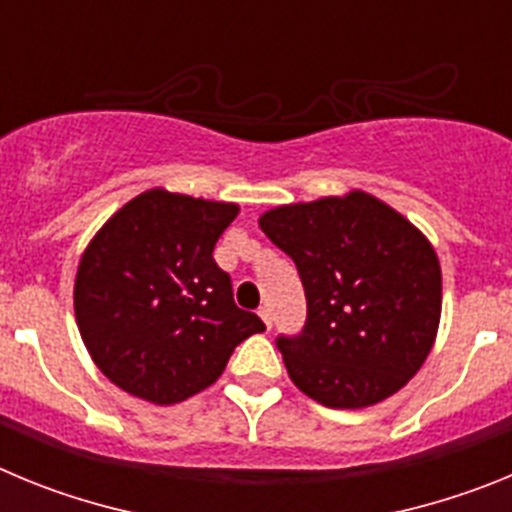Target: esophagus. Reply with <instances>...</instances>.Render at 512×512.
Listing matches in <instances>:
<instances>
[{"label":"esophagus","instance_id":"1","mask_svg":"<svg viewBox=\"0 0 512 512\" xmlns=\"http://www.w3.org/2000/svg\"><path fill=\"white\" fill-rule=\"evenodd\" d=\"M259 315H261V320L266 323V328H271V310H269V307H259Z\"/></svg>","mask_w":512,"mask_h":512}]
</instances>
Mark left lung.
<instances>
[{
	"mask_svg": "<svg viewBox=\"0 0 512 512\" xmlns=\"http://www.w3.org/2000/svg\"><path fill=\"white\" fill-rule=\"evenodd\" d=\"M259 225L305 287V325L277 336L292 382L351 410L405 387L441 320V266L425 235L366 192L277 207Z\"/></svg>",
	"mask_w": 512,
	"mask_h": 512,
	"instance_id": "8db88e82",
	"label": "left lung"
}]
</instances>
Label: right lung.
Instances as JSON below:
<instances>
[{"instance_id":"1","label":"right lung","mask_w":512,"mask_h":512,"mask_svg":"<svg viewBox=\"0 0 512 512\" xmlns=\"http://www.w3.org/2000/svg\"><path fill=\"white\" fill-rule=\"evenodd\" d=\"M238 215L228 202L151 189L117 210L81 256L74 310L99 372L120 390L174 405L210 387L230 354L266 330L233 300L212 259Z\"/></svg>"}]
</instances>
